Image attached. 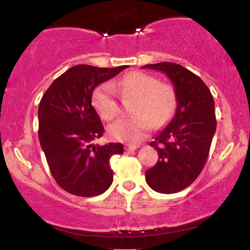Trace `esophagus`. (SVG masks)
I'll return each instance as SVG.
<instances>
[{
    "instance_id": "34e87169",
    "label": "esophagus",
    "mask_w": 250,
    "mask_h": 250,
    "mask_svg": "<svg viewBox=\"0 0 250 250\" xmlns=\"http://www.w3.org/2000/svg\"><path fill=\"white\" fill-rule=\"evenodd\" d=\"M125 151H134V150H136V149H137V146H135V145H125Z\"/></svg>"
}]
</instances>
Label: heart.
<instances>
[{"label":"heart","instance_id":"1","mask_svg":"<svg viewBox=\"0 0 250 250\" xmlns=\"http://www.w3.org/2000/svg\"><path fill=\"white\" fill-rule=\"evenodd\" d=\"M125 96H136L131 119H120L109 125L108 133L113 139L122 142L136 143L154 125H165L174 114L176 96L174 89L161 83L156 77L131 71L117 82ZM93 105L103 120L115 119L120 113L116 89L111 83H102L93 93Z\"/></svg>","mask_w":250,"mask_h":250}]
</instances>
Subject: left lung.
I'll return each mask as SVG.
<instances>
[{
    "label": "left lung",
    "instance_id": "1",
    "mask_svg": "<svg viewBox=\"0 0 250 250\" xmlns=\"http://www.w3.org/2000/svg\"><path fill=\"white\" fill-rule=\"evenodd\" d=\"M142 68L162 71L174 84L176 111L150 143L159 161L146 171L153 190L174 194L190 186L205 167L216 130L214 99L206 83L182 65L161 62Z\"/></svg>",
    "mask_w": 250,
    "mask_h": 250
}]
</instances>
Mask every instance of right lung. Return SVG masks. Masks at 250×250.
Returning <instances> with one entry per match:
<instances>
[{"mask_svg": "<svg viewBox=\"0 0 250 250\" xmlns=\"http://www.w3.org/2000/svg\"><path fill=\"white\" fill-rule=\"evenodd\" d=\"M127 65L71 67L50 84L39 105V139L57 185L68 193L91 197L113 182L110 157L123 153L122 143L95 145L104 128L91 104L97 85Z\"/></svg>", "mask_w": 250, "mask_h": 250, "instance_id": "right-lung-1", "label": "right lung"}]
</instances>
